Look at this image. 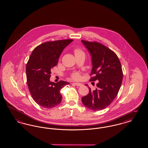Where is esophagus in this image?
I'll return each mask as SVG.
<instances>
[{"mask_svg": "<svg viewBox=\"0 0 148 148\" xmlns=\"http://www.w3.org/2000/svg\"><path fill=\"white\" fill-rule=\"evenodd\" d=\"M72 84L78 86H82L83 85L82 83H73Z\"/></svg>", "mask_w": 148, "mask_h": 148, "instance_id": "esophagus-1", "label": "esophagus"}]
</instances>
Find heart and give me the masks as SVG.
Here are the masks:
<instances>
[{
    "instance_id": "heart-1",
    "label": "heart",
    "mask_w": 148,
    "mask_h": 148,
    "mask_svg": "<svg viewBox=\"0 0 148 148\" xmlns=\"http://www.w3.org/2000/svg\"><path fill=\"white\" fill-rule=\"evenodd\" d=\"M74 51L75 54H77L78 53H80V52H81L82 51L80 49H79V48H75L74 50ZM71 77L74 80H78L80 77V74L79 73H74V74H72Z\"/></svg>"
}]
</instances>
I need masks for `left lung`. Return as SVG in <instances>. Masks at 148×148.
Returning a JSON list of instances; mask_svg holds the SVG:
<instances>
[{
    "label": "left lung",
    "instance_id": "8db88e82",
    "mask_svg": "<svg viewBox=\"0 0 148 148\" xmlns=\"http://www.w3.org/2000/svg\"><path fill=\"white\" fill-rule=\"evenodd\" d=\"M82 42L90 53L92 68L90 82L99 80L97 88L82 98L83 104L92 110H100L109 106L115 98L121 86L123 73L116 54L97 42Z\"/></svg>",
    "mask_w": 148,
    "mask_h": 148
}]
</instances>
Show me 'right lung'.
<instances>
[{
  "instance_id": "1",
  "label": "right lung",
  "mask_w": 148,
  "mask_h": 148,
  "mask_svg": "<svg viewBox=\"0 0 148 148\" xmlns=\"http://www.w3.org/2000/svg\"><path fill=\"white\" fill-rule=\"evenodd\" d=\"M73 39L47 42L32 51L26 66L29 90L35 102L44 108H52L60 103V90L69 83L60 80L51 82V71L58 62L64 49Z\"/></svg>"
}]
</instances>
